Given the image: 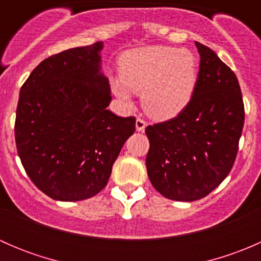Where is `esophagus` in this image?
Segmentation results:
<instances>
[{"label": "esophagus", "instance_id": "34e87169", "mask_svg": "<svg viewBox=\"0 0 261 261\" xmlns=\"http://www.w3.org/2000/svg\"><path fill=\"white\" fill-rule=\"evenodd\" d=\"M135 126H136V131H139V133H144L146 128V126H147V123H146V121L143 120V118H138V120H136Z\"/></svg>", "mask_w": 261, "mask_h": 261}]
</instances>
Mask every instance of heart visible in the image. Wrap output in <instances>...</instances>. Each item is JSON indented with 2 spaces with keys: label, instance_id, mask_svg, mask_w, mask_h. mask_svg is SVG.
I'll use <instances>...</instances> for the list:
<instances>
[{
  "label": "heart",
  "instance_id": "1",
  "mask_svg": "<svg viewBox=\"0 0 261 261\" xmlns=\"http://www.w3.org/2000/svg\"><path fill=\"white\" fill-rule=\"evenodd\" d=\"M120 78L111 82V88L121 101L131 103L128 89L143 92L147 114L170 118L191 101L198 80V64L189 50L146 46L122 58Z\"/></svg>",
  "mask_w": 261,
  "mask_h": 261
}]
</instances>
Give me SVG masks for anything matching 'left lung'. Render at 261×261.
I'll return each mask as SVG.
<instances>
[{
  "mask_svg": "<svg viewBox=\"0 0 261 261\" xmlns=\"http://www.w3.org/2000/svg\"><path fill=\"white\" fill-rule=\"evenodd\" d=\"M199 72L189 103L177 117L147 126L146 169L152 187L173 201L211 193L235 163L244 127L243 94L235 73L197 43Z\"/></svg>",
  "mask_w": 261,
  "mask_h": 261,
  "instance_id": "left-lung-1",
  "label": "left lung"
}]
</instances>
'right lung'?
Instances as JSON below:
<instances>
[{
    "instance_id": "1",
    "label": "right lung",
    "mask_w": 261,
    "mask_h": 261,
    "mask_svg": "<svg viewBox=\"0 0 261 261\" xmlns=\"http://www.w3.org/2000/svg\"><path fill=\"white\" fill-rule=\"evenodd\" d=\"M98 41L51 55L22 84L15 121L17 154L31 181L55 201L91 198L106 187L135 117H120L101 72Z\"/></svg>"
}]
</instances>
